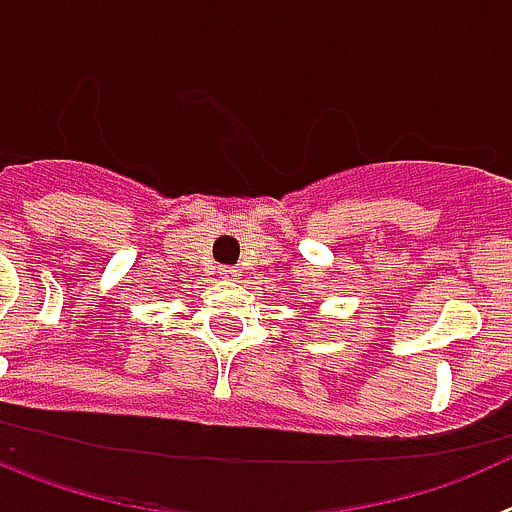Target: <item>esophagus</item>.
<instances>
[{
  "label": "esophagus",
  "instance_id": "1",
  "mask_svg": "<svg viewBox=\"0 0 512 512\" xmlns=\"http://www.w3.org/2000/svg\"><path fill=\"white\" fill-rule=\"evenodd\" d=\"M238 274H241V271H238V266H217V277L220 279H235Z\"/></svg>",
  "mask_w": 512,
  "mask_h": 512
}]
</instances>
